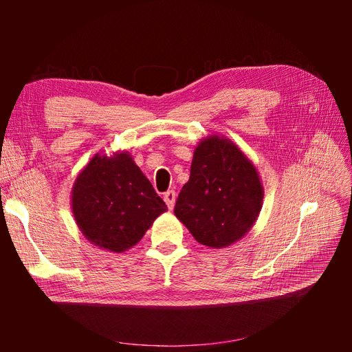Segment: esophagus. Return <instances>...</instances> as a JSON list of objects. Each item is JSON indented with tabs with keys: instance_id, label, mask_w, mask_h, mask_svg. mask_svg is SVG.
Masks as SVG:
<instances>
[{
	"instance_id": "esophagus-1",
	"label": "esophagus",
	"mask_w": 352,
	"mask_h": 352,
	"mask_svg": "<svg viewBox=\"0 0 352 352\" xmlns=\"http://www.w3.org/2000/svg\"><path fill=\"white\" fill-rule=\"evenodd\" d=\"M163 199H164V203H166L169 210H172V208H174V206H175V199H177L175 192H174V190H168V192L163 195Z\"/></svg>"
}]
</instances>
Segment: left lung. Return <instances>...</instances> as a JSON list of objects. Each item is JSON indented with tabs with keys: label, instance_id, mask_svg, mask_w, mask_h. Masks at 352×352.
I'll return each instance as SVG.
<instances>
[{
	"label": "left lung",
	"instance_id": "1",
	"mask_svg": "<svg viewBox=\"0 0 352 352\" xmlns=\"http://www.w3.org/2000/svg\"><path fill=\"white\" fill-rule=\"evenodd\" d=\"M263 197L254 163L234 142L212 134L195 146L190 178L178 195L174 213L197 242L221 250L252 228Z\"/></svg>",
	"mask_w": 352,
	"mask_h": 352
}]
</instances>
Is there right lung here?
Masks as SVG:
<instances>
[{
  "mask_svg": "<svg viewBox=\"0 0 352 352\" xmlns=\"http://www.w3.org/2000/svg\"><path fill=\"white\" fill-rule=\"evenodd\" d=\"M71 210L89 242L110 252H125L168 207L129 151L111 155L102 151L74 182Z\"/></svg>",
  "mask_w": 352,
  "mask_h": 352,
  "instance_id": "add662e5",
  "label": "right lung"
}]
</instances>
